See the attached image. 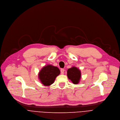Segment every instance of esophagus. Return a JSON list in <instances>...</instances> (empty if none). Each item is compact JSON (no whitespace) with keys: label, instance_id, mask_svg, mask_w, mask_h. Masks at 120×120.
<instances>
[{"label":"esophagus","instance_id":"esophagus-1","mask_svg":"<svg viewBox=\"0 0 120 120\" xmlns=\"http://www.w3.org/2000/svg\"><path fill=\"white\" fill-rule=\"evenodd\" d=\"M64 71H65L64 69L62 68V69H61V74H62V75L64 74Z\"/></svg>","mask_w":120,"mask_h":120}]
</instances>
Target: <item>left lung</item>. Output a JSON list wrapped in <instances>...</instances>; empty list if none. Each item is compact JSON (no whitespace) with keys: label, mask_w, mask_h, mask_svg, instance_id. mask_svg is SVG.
Returning a JSON list of instances; mask_svg holds the SVG:
<instances>
[{"label":"left lung","mask_w":120,"mask_h":120,"mask_svg":"<svg viewBox=\"0 0 120 120\" xmlns=\"http://www.w3.org/2000/svg\"><path fill=\"white\" fill-rule=\"evenodd\" d=\"M67 76L70 80L74 84L79 83L81 78V72L76 67L68 68L67 71Z\"/></svg>","instance_id":"8db88e82"}]
</instances>
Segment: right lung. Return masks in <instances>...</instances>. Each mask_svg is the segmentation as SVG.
Masks as SVG:
<instances>
[{"label":"right lung","instance_id":"right-lung-1","mask_svg":"<svg viewBox=\"0 0 120 120\" xmlns=\"http://www.w3.org/2000/svg\"><path fill=\"white\" fill-rule=\"evenodd\" d=\"M60 73V71L57 67L52 65H47L39 71L38 77L43 85L49 86L54 82L56 78Z\"/></svg>","mask_w":120,"mask_h":120}]
</instances>
